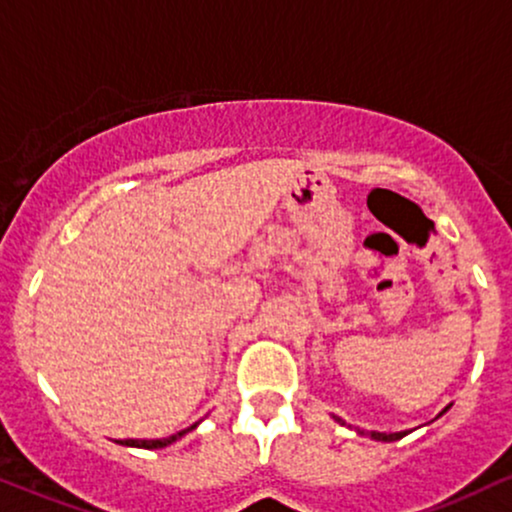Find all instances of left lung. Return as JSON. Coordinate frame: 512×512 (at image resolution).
<instances>
[{
  "label": "left lung",
  "mask_w": 512,
  "mask_h": 512,
  "mask_svg": "<svg viewBox=\"0 0 512 512\" xmlns=\"http://www.w3.org/2000/svg\"><path fill=\"white\" fill-rule=\"evenodd\" d=\"M448 408H451V405H446V408H443V410L439 412V415H443V412H446ZM334 420H336V422H341V424H346V422L341 420V417H336V415H334ZM357 434L369 436V439H374V441H386V443H389V441H398V439H403V436L408 434V432H389V434H386V432H365V429H357Z\"/></svg>",
  "instance_id": "obj_1"
}]
</instances>
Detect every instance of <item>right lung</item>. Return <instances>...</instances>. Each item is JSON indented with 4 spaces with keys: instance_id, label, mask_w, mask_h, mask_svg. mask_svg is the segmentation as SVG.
Masks as SVG:
<instances>
[{
    "instance_id": "1",
    "label": "right lung",
    "mask_w": 512,
    "mask_h": 512,
    "mask_svg": "<svg viewBox=\"0 0 512 512\" xmlns=\"http://www.w3.org/2000/svg\"><path fill=\"white\" fill-rule=\"evenodd\" d=\"M197 424H200V422H195L193 427L183 429V432L166 436V439H123V441H116V443H121V446H131V448H147V451H152V448H166V446H171V443H176L178 439H183V436H186L188 432H193Z\"/></svg>"
}]
</instances>
